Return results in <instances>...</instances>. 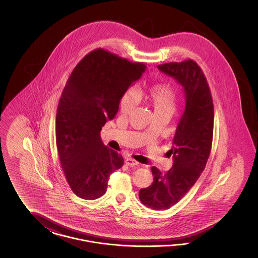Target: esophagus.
I'll list each match as a JSON object with an SVG mask.
<instances>
[{
	"label": "esophagus",
	"instance_id": "obj_1",
	"mask_svg": "<svg viewBox=\"0 0 258 258\" xmlns=\"http://www.w3.org/2000/svg\"><path fill=\"white\" fill-rule=\"evenodd\" d=\"M124 162H125V164H126L127 166H132V167H134V166H136V165L139 164V162H137L136 160H134V159H131V158L125 159Z\"/></svg>",
	"mask_w": 258,
	"mask_h": 258
}]
</instances>
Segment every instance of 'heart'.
Returning a JSON list of instances; mask_svg holds the SVG:
<instances>
[{
    "mask_svg": "<svg viewBox=\"0 0 258 258\" xmlns=\"http://www.w3.org/2000/svg\"><path fill=\"white\" fill-rule=\"evenodd\" d=\"M148 97L150 98L155 113L173 112L176 109L178 95L175 88L169 83L161 82L156 83L149 88ZM139 97L135 88L128 89L123 95L121 101V109L124 113H128L135 109L138 104Z\"/></svg>",
    "mask_w": 258,
    "mask_h": 258,
    "instance_id": "heart-1",
    "label": "heart"
}]
</instances>
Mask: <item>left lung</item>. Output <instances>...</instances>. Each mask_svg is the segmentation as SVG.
<instances>
[{"instance_id": "obj_1", "label": "left lung", "mask_w": 258, "mask_h": 258, "mask_svg": "<svg viewBox=\"0 0 258 258\" xmlns=\"http://www.w3.org/2000/svg\"><path fill=\"white\" fill-rule=\"evenodd\" d=\"M158 69L184 87L185 108L169 150L174 159L171 169L162 174L153 166L154 182L139 190V199L148 208L166 210L184 197L206 166L213 142L214 104L205 74L197 61H171Z\"/></svg>"}]
</instances>
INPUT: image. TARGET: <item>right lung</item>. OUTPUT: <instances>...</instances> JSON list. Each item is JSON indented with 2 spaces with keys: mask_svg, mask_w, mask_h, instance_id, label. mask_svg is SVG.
Here are the masks:
<instances>
[{
  "mask_svg": "<svg viewBox=\"0 0 258 258\" xmlns=\"http://www.w3.org/2000/svg\"><path fill=\"white\" fill-rule=\"evenodd\" d=\"M146 69L143 62L98 48L87 54L69 77L58 104L55 132L62 171L77 197H102L111 173L123 166L122 155L105 146L99 133Z\"/></svg>",
  "mask_w": 258,
  "mask_h": 258,
  "instance_id": "obj_1",
  "label": "right lung"
}]
</instances>
